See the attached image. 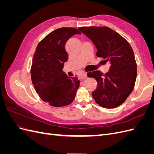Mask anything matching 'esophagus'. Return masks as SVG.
<instances>
[{
    "label": "esophagus",
    "mask_w": 154,
    "mask_h": 154,
    "mask_svg": "<svg viewBox=\"0 0 154 154\" xmlns=\"http://www.w3.org/2000/svg\"><path fill=\"white\" fill-rule=\"evenodd\" d=\"M87 78V76L86 73H83V74H81V75H80V78L81 79V80H84V79H86Z\"/></svg>",
    "instance_id": "esophagus-1"
}]
</instances>
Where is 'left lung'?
I'll return each mask as SVG.
<instances>
[{"label": "left lung", "mask_w": 154, "mask_h": 154, "mask_svg": "<svg viewBox=\"0 0 154 154\" xmlns=\"http://www.w3.org/2000/svg\"><path fill=\"white\" fill-rule=\"evenodd\" d=\"M78 29L95 45L96 56L109 62V71L87 73L95 78L97 87L92 92L96 103L106 109L116 108L127 100L136 83L137 64L131 45L117 32L108 27H81Z\"/></svg>", "instance_id": "1"}]
</instances>
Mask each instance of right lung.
<instances>
[{
  "label": "right lung",
  "instance_id": "add662e5",
  "mask_svg": "<svg viewBox=\"0 0 154 154\" xmlns=\"http://www.w3.org/2000/svg\"><path fill=\"white\" fill-rule=\"evenodd\" d=\"M76 34L81 32L73 27L58 28L40 41L35 51L31 68L32 83L40 98L51 106L71 104L80 87L77 76L69 77L62 70L68 60L65 45Z\"/></svg>",
  "mask_w": 154,
  "mask_h": 154
}]
</instances>
